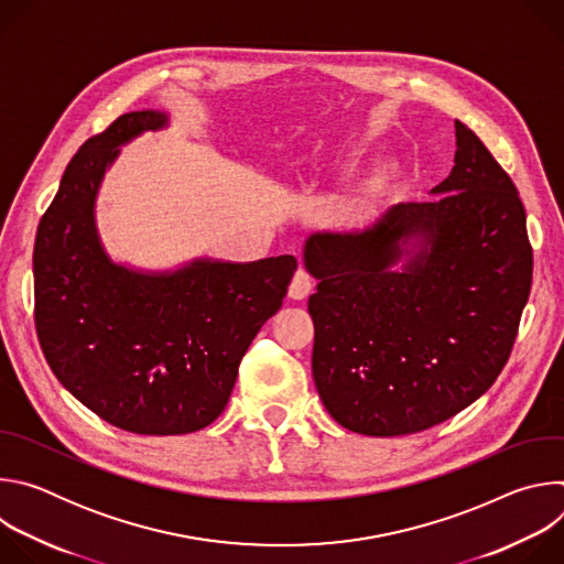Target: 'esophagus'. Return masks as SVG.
<instances>
[{
  "label": "esophagus",
  "mask_w": 564,
  "mask_h": 564,
  "mask_svg": "<svg viewBox=\"0 0 564 564\" xmlns=\"http://www.w3.org/2000/svg\"><path fill=\"white\" fill-rule=\"evenodd\" d=\"M312 288H314L312 276L305 270H296L294 276H292V283L288 288V294H290V299L301 301V299H305L312 292Z\"/></svg>",
  "instance_id": "esophagus-1"
}]
</instances>
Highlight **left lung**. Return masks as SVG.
<instances>
[{
  "mask_svg": "<svg viewBox=\"0 0 564 564\" xmlns=\"http://www.w3.org/2000/svg\"><path fill=\"white\" fill-rule=\"evenodd\" d=\"M455 165L422 203H399L372 227L312 234L318 279L312 377L344 429L394 437L446 422L485 394L513 350L533 279L518 189L455 120ZM419 252L394 273L410 238Z\"/></svg>",
  "mask_w": 564,
  "mask_h": 564,
  "instance_id": "obj_1",
  "label": "left lung"
}]
</instances>
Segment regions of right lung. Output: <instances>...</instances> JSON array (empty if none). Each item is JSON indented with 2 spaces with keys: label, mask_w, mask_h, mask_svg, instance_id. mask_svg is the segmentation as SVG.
<instances>
[{
  "label": "right lung",
  "mask_w": 564,
  "mask_h": 564,
  "mask_svg": "<svg viewBox=\"0 0 564 564\" xmlns=\"http://www.w3.org/2000/svg\"><path fill=\"white\" fill-rule=\"evenodd\" d=\"M165 124L160 111H131L79 147L33 250L35 330L53 375L98 417L138 435L194 433L225 411L240 359L296 270L283 254L144 274L107 257L94 220L105 170L120 144Z\"/></svg>",
  "instance_id": "right-lung-1"
}]
</instances>
